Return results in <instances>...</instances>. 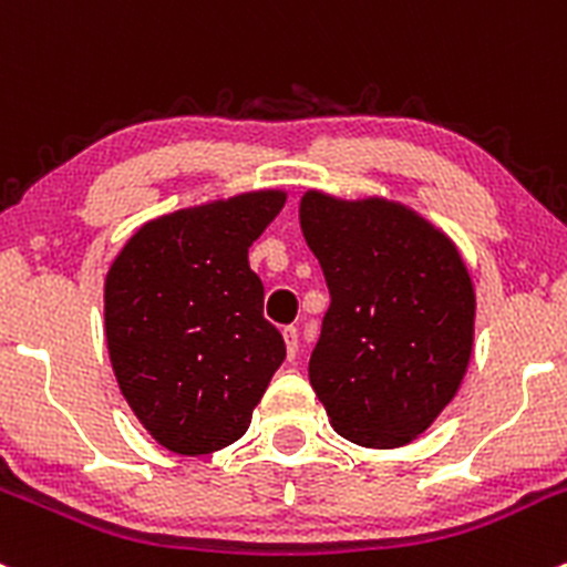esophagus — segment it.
<instances>
[{
    "instance_id": "obj_1",
    "label": "esophagus",
    "mask_w": 567,
    "mask_h": 567,
    "mask_svg": "<svg viewBox=\"0 0 567 567\" xmlns=\"http://www.w3.org/2000/svg\"><path fill=\"white\" fill-rule=\"evenodd\" d=\"M282 337H285V344H288V355L293 359V355L299 353V329H296V326H285Z\"/></svg>"
}]
</instances>
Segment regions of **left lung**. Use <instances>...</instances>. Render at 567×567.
I'll return each mask as SVG.
<instances>
[{
	"label": "left lung",
	"mask_w": 567,
	"mask_h": 567,
	"mask_svg": "<svg viewBox=\"0 0 567 567\" xmlns=\"http://www.w3.org/2000/svg\"><path fill=\"white\" fill-rule=\"evenodd\" d=\"M301 230L331 293L309 383L344 440L399 449L437 419L467 372V268L437 228L389 200L307 193Z\"/></svg>",
	"instance_id": "left-lung-1"
}]
</instances>
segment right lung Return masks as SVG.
<instances>
[{
  "mask_svg": "<svg viewBox=\"0 0 567 567\" xmlns=\"http://www.w3.org/2000/svg\"><path fill=\"white\" fill-rule=\"evenodd\" d=\"M285 193H249L146 223L105 277V339L118 389L159 445L236 443L285 361L247 252Z\"/></svg>",
  "mask_w": 567,
  "mask_h": 567,
  "instance_id": "obj_1",
  "label": "right lung"
}]
</instances>
